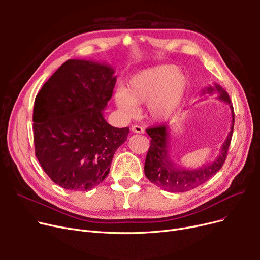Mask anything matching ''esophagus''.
I'll return each instance as SVG.
<instances>
[{
  "label": "esophagus",
  "instance_id": "esophagus-1",
  "mask_svg": "<svg viewBox=\"0 0 260 260\" xmlns=\"http://www.w3.org/2000/svg\"><path fill=\"white\" fill-rule=\"evenodd\" d=\"M131 130H132V132H135V133H140V135H143V133H144V129L142 127H140V125H137V124L132 125Z\"/></svg>",
  "mask_w": 260,
  "mask_h": 260
}]
</instances>
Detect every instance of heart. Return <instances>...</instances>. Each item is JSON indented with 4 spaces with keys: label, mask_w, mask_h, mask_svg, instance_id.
Listing matches in <instances>:
<instances>
[{
    "label": "heart",
    "mask_w": 260,
    "mask_h": 260,
    "mask_svg": "<svg viewBox=\"0 0 260 260\" xmlns=\"http://www.w3.org/2000/svg\"><path fill=\"white\" fill-rule=\"evenodd\" d=\"M188 90V79L175 65L165 64L141 70L129 80L127 89L117 91L118 108L128 117H135L140 105L147 104L155 121L174 118L182 106Z\"/></svg>",
    "instance_id": "heart-1"
}]
</instances>
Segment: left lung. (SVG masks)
Masks as SVG:
<instances>
[{
	"instance_id": "1",
	"label": "left lung",
	"mask_w": 260,
	"mask_h": 260,
	"mask_svg": "<svg viewBox=\"0 0 260 260\" xmlns=\"http://www.w3.org/2000/svg\"><path fill=\"white\" fill-rule=\"evenodd\" d=\"M218 93V100L223 101L230 105L232 124L231 130L221 146V151L217 158L209 165H204L198 169H184L171 161L169 156V127L166 124L158 127L146 129L147 135L151 137V145L146 155L144 172L151 182L168 192H186L193 190L199 185L205 183L211 177L221 169L226 158L228 149H229L233 127H234V112L231 105V100L221 86L215 83L214 86H209L203 90L204 94Z\"/></svg>"
}]
</instances>
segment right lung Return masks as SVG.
<instances>
[{
	"label": "right lung",
	"instance_id": "right-lung-1",
	"mask_svg": "<svg viewBox=\"0 0 260 260\" xmlns=\"http://www.w3.org/2000/svg\"><path fill=\"white\" fill-rule=\"evenodd\" d=\"M114 74L104 62L68 59L36 96V156L53 182L66 190L99 185L128 138V127H112L103 116L116 84Z\"/></svg>",
	"mask_w": 260,
	"mask_h": 260
}]
</instances>
